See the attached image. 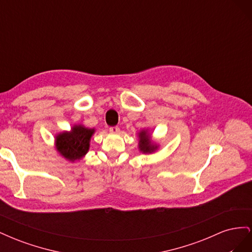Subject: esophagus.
I'll return each mask as SVG.
<instances>
[{"mask_svg": "<svg viewBox=\"0 0 252 252\" xmlns=\"http://www.w3.org/2000/svg\"><path fill=\"white\" fill-rule=\"evenodd\" d=\"M109 131L111 133H119L120 132V128L118 126H112L109 128Z\"/></svg>", "mask_w": 252, "mask_h": 252, "instance_id": "34e87169", "label": "esophagus"}]
</instances>
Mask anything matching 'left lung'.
<instances>
[{
	"label": "left lung",
	"mask_w": 252,
	"mask_h": 252,
	"mask_svg": "<svg viewBox=\"0 0 252 252\" xmlns=\"http://www.w3.org/2000/svg\"><path fill=\"white\" fill-rule=\"evenodd\" d=\"M155 147L152 146L149 141V136L146 131H142L140 133V150L143 152H151L154 151Z\"/></svg>",
	"instance_id": "8db88e82"
}]
</instances>
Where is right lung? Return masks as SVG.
<instances>
[{
	"instance_id": "obj_1",
	"label": "right lung",
	"mask_w": 252,
	"mask_h": 252,
	"mask_svg": "<svg viewBox=\"0 0 252 252\" xmlns=\"http://www.w3.org/2000/svg\"><path fill=\"white\" fill-rule=\"evenodd\" d=\"M94 131V129H88L79 125L72 127L70 132L59 134L56 143L60 154L69 161L80 159L87 154L89 141Z\"/></svg>"
}]
</instances>
